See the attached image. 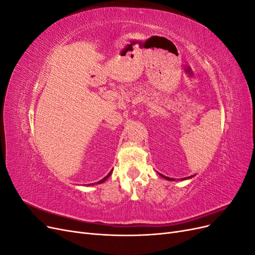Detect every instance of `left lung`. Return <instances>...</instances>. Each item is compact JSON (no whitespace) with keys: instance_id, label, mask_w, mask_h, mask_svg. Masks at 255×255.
<instances>
[{"instance_id":"obj_1","label":"left lung","mask_w":255,"mask_h":255,"mask_svg":"<svg viewBox=\"0 0 255 255\" xmlns=\"http://www.w3.org/2000/svg\"><path fill=\"white\" fill-rule=\"evenodd\" d=\"M159 175L161 176V177H164V179H166V180H168V181H174V179H172V177H168V176H165V175H163V174H160L159 173ZM194 176V175H191V176H188V177H184V179H182V180H185V179H191V177Z\"/></svg>"}]
</instances>
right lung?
I'll return each instance as SVG.
<instances>
[{
  "label": "right lung",
  "instance_id": "add662e5",
  "mask_svg": "<svg viewBox=\"0 0 255 255\" xmlns=\"http://www.w3.org/2000/svg\"><path fill=\"white\" fill-rule=\"evenodd\" d=\"M112 172H113V170H112V171H111V172H110V173H109V174H107V175H106V176H105V177H103V179H102V180H101V181H99V182H97V184H102V183H103V182H105V181H106V180H107V179H109V177H110V176H111V174H112ZM95 184H96V183H95ZM89 185H94V184H89Z\"/></svg>",
  "mask_w": 255,
  "mask_h": 255
}]
</instances>
